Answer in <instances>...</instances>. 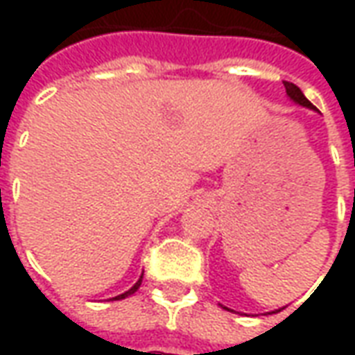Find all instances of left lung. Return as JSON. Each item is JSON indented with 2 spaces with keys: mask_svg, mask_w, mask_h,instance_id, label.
Instances as JSON below:
<instances>
[{
  "mask_svg": "<svg viewBox=\"0 0 355 355\" xmlns=\"http://www.w3.org/2000/svg\"><path fill=\"white\" fill-rule=\"evenodd\" d=\"M283 85H285V91H287V94H289L293 101L298 102V104H302V106H306V108H313L312 102L306 98L304 94H302V91H300L295 83H291V81H283ZM277 312H279V310H277Z\"/></svg>",
  "mask_w": 355,
  "mask_h": 355,
  "instance_id": "left-lung-1",
  "label": "left lung"
}]
</instances>
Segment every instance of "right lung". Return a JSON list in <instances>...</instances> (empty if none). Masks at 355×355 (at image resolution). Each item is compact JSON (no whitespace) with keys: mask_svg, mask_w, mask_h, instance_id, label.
I'll return each instance as SVG.
<instances>
[{"mask_svg":"<svg viewBox=\"0 0 355 355\" xmlns=\"http://www.w3.org/2000/svg\"><path fill=\"white\" fill-rule=\"evenodd\" d=\"M140 282H142V275H140V279H139V282H137V283H135V285H132L131 289L125 291L123 295H119V297L112 298V300H121V298H125V297H129V295H132V293H135V291H137V289H139V287H140Z\"/></svg>","mask_w":355,"mask_h":355,"instance_id":"1","label":"right lung"}]
</instances>
